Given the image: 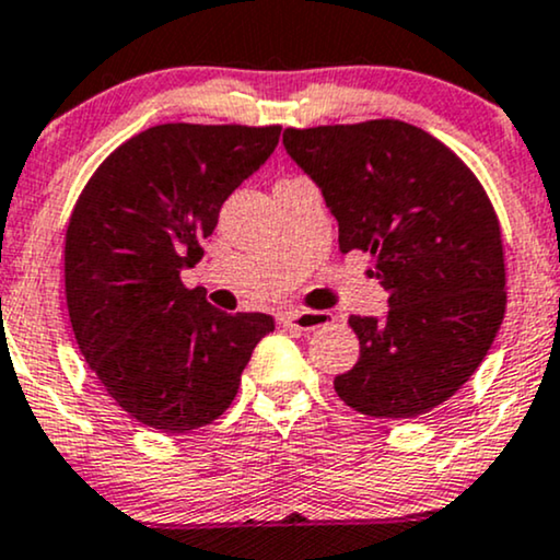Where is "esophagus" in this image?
Returning a JSON list of instances; mask_svg holds the SVG:
<instances>
[{
  "mask_svg": "<svg viewBox=\"0 0 560 560\" xmlns=\"http://www.w3.org/2000/svg\"><path fill=\"white\" fill-rule=\"evenodd\" d=\"M284 328H294V331H315V328L328 326L331 315L320 313V310H289L287 315H281Z\"/></svg>",
  "mask_w": 560,
  "mask_h": 560,
  "instance_id": "esophagus-1",
  "label": "esophagus"
}]
</instances>
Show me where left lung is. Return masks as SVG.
Returning <instances> with one entry per match:
<instances>
[{
	"label": "left lung",
	"instance_id": "left-lung-1",
	"mask_svg": "<svg viewBox=\"0 0 560 560\" xmlns=\"http://www.w3.org/2000/svg\"><path fill=\"white\" fill-rule=\"evenodd\" d=\"M284 148L339 221V250L375 260L383 320L349 315L360 360L334 388L381 420L454 396L506 313L503 234L488 192L446 143L401 119L287 127Z\"/></svg>",
	"mask_w": 560,
	"mask_h": 560
}]
</instances>
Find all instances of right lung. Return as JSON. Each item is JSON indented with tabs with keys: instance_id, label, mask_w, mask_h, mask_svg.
I'll return each instance as SVG.
<instances>
[{
	"instance_id": "right-lung-1",
	"label": "right lung",
	"mask_w": 560,
	"mask_h": 560,
	"mask_svg": "<svg viewBox=\"0 0 560 560\" xmlns=\"http://www.w3.org/2000/svg\"><path fill=\"white\" fill-rule=\"evenodd\" d=\"M279 125L170 122L101 161L65 234L72 331L106 394L148 428L190 433L229 409L273 318L226 315L182 268L203 258L224 200L273 153Z\"/></svg>"
}]
</instances>
